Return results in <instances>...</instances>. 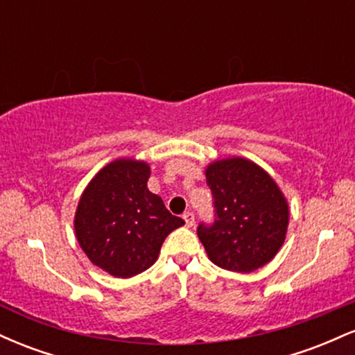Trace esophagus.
I'll use <instances>...</instances> for the list:
<instances>
[{
  "label": "esophagus",
  "instance_id": "esophagus-1",
  "mask_svg": "<svg viewBox=\"0 0 355 355\" xmlns=\"http://www.w3.org/2000/svg\"><path fill=\"white\" fill-rule=\"evenodd\" d=\"M183 220H185L187 227H193V223H195L193 211H185V214H183Z\"/></svg>",
  "mask_w": 355,
  "mask_h": 355
}]
</instances>
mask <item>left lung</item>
<instances>
[{"label": "left lung", "instance_id": "left-lung-1", "mask_svg": "<svg viewBox=\"0 0 355 355\" xmlns=\"http://www.w3.org/2000/svg\"><path fill=\"white\" fill-rule=\"evenodd\" d=\"M215 220L200 223L198 239L215 266L248 274L263 267L282 247L288 203L266 170L247 158H223L205 170Z\"/></svg>", "mask_w": 355, "mask_h": 355}]
</instances>
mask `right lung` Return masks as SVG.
Instances as JSON below:
<instances>
[{
    "instance_id": "obj_1",
    "label": "right lung",
    "mask_w": 355,
    "mask_h": 355,
    "mask_svg": "<svg viewBox=\"0 0 355 355\" xmlns=\"http://www.w3.org/2000/svg\"><path fill=\"white\" fill-rule=\"evenodd\" d=\"M148 164L120 158L100 170L75 214V234L93 266L118 279L152 267L166 235L183 220L146 187Z\"/></svg>"
}]
</instances>
